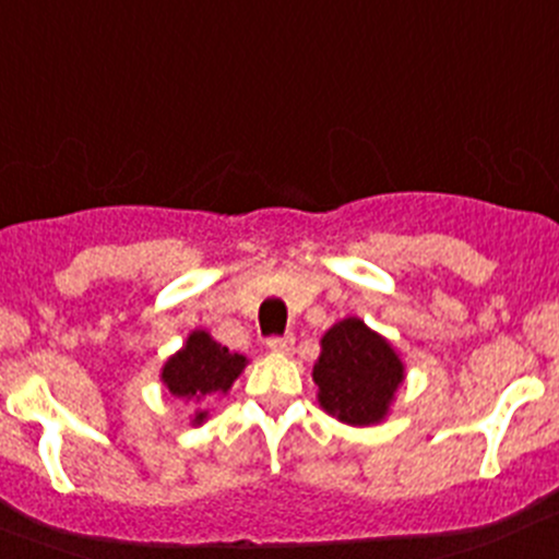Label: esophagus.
<instances>
[{
  "label": "esophagus",
  "instance_id": "esophagus-1",
  "mask_svg": "<svg viewBox=\"0 0 559 559\" xmlns=\"http://www.w3.org/2000/svg\"><path fill=\"white\" fill-rule=\"evenodd\" d=\"M269 349L272 353H290L293 349V336L290 333H285V336H269Z\"/></svg>",
  "mask_w": 559,
  "mask_h": 559
}]
</instances>
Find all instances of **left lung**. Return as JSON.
<instances>
[{"mask_svg": "<svg viewBox=\"0 0 559 559\" xmlns=\"http://www.w3.org/2000/svg\"><path fill=\"white\" fill-rule=\"evenodd\" d=\"M320 404L347 425H371L388 414L393 393L404 382L395 349L368 331L364 320L347 318L322 336L314 366Z\"/></svg>", "mask_w": 559, "mask_h": 559, "instance_id": "obj_1", "label": "left lung"}]
</instances>
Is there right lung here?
Returning <instances> with one entry per match:
<instances>
[{
    "instance_id": "obj_1",
    "label": "right lung",
    "mask_w": 559,
    "mask_h": 559,
    "mask_svg": "<svg viewBox=\"0 0 559 559\" xmlns=\"http://www.w3.org/2000/svg\"><path fill=\"white\" fill-rule=\"evenodd\" d=\"M241 368H245L241 355L228 353V347L212 342L210 333L193 331L186 347L164 366L160 379L177 399L201 401L204 395L226 393ZM201 419H204V412L195 414V423H201Z\"/></svg>"
}]
</instances>
